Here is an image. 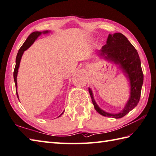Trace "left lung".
I'll return each mask as SVG.
<instances>
[{
	"mask_svg": "<svg viewBox=\"0 0 156 156\" xmlns=\"http://www.w3.org/2000/svg\"><path fill=\"white\" fill-rule=\"evenodd\" d=\"M97 53L101 58L118 66V68L129 80L130 89L129 99L122 110L118 114H111L99 108L94 101L92 90L88 88L94 108L99 114L103 116L121 118L135 108L141 97L143 74L139 54L126 36L121 33L109 34L106 44L102 47L101 49L97 51Z\"/></svg>",
	"mask_w": 156,
	"mask_h": 156,
	"instance_id": "left-lung-1",
	"label": "left lung"
}]
</instances>
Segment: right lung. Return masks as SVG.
I'll return each instance as SVG.
<instances>
[{"instance_id": "add662e5", "label": "right lung", "mask_w": 156, "mask_h": 156, "mask_svg": "<svg viewBox=\"0 0 156 156\" xmlns=\"http://www.w3.org/2000/svg\"><path fill=\"white\" fill-rule=\"evenodd\" d=\"M48 32H50V31H48V30H45V31H43V32H32L31 34H30L28 37H27L25 42H24L23 45L21 46V48H20L19 51H18L17 57H16V61H15V69L13 72V78H14V81H15V88H16V93H17V97H18V93L17 92V73H18V69H19V68H20V64L21 57H22L24 51H26L30 47H31V45L35 42V41L37 39V38L39 36H41L42 34H48ZM63 112H64V111H63ZM63 112L59 115V117H60L61 115L63 114Z\"/></svg>"}]
</instances>
